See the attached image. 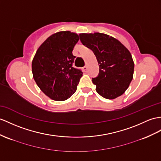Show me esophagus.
<instances>
[{
	"label": "esophagus",
	"instance_id": "esophagus-1",
	"mask_svg": "<svg viewBox=\"0 0 161 161\" xmlns=\"http://www.w3.org/2000/svg\"><path fill=\"white\" fill-rule=\"evenodd\" d=\"M83 69H84V71H87V65H85L84 67H83Z\"/></svg>",
	"mask_w": 161,
	"mask_h": 161
}]
</instances>
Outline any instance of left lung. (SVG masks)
Segmentation results:
<instances>
[{
  "label": "left lung",
  "instance_id": "1",
  "mask_svg": "<svg viewBox=\"0 0 161 161\" xmlns=\"http://www.w3.org/2000/svg\"><path fill=\"white\" fill-rule=\"evenodd\" d=\"M79 37L82 44L93 51L98 63L99 74L92 78L97 93L107 99L122 95L134 73L129 50L115 38L104 33H81Z\"/></svg>",
  "mask_w": 161,
  "mask_h": 161
}]
</instances>
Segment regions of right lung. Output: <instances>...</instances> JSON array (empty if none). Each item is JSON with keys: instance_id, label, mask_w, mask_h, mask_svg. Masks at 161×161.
Segmentation results:
<instances>
[{"instance_id": "add662e5", "label": "right lung", "mask_w": 161, "mask_h": 161, "mask_svg": "<svg viewBox=\"0 0 161 161\" xmlns=\"http://www.w3.org/2000/svg\"><path fill=\"white\" fill-rule=\"evenodd\" d=\"M79 36L70 31H60L46 39L37 50L32 61L33 78L50 98L67 100L75 93L80 69L74 68L72 50Z\"/></svg>"}]
</instances>
